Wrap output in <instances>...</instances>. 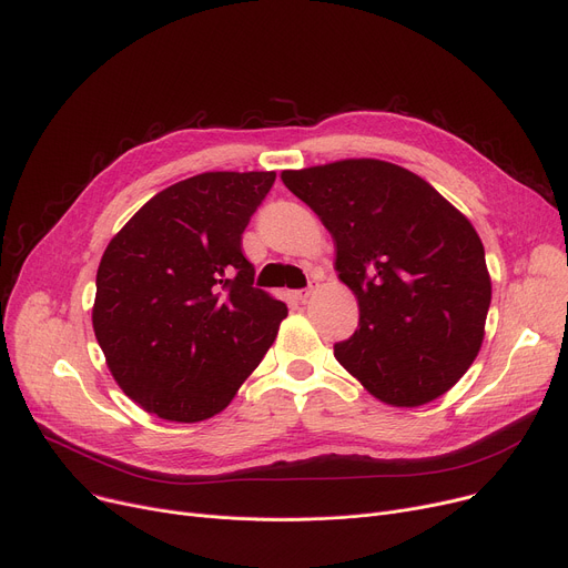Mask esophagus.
<instances>
[{
	"label": "esophagus",
	"mask_w": 568,
	"mask_h": 568,
	"mask_svg": "<svg viewBox=\"0 0 568 568\" xmlns=\"http://www.w3.org/2000/svg\"><path fill=\"white\" fill-rule=\"evenodd\" d=\"M316 286H318V280H316V277H312V280H310V286H307V288H300V291H295V293H293V297L297 300V303H307V297L314 293V288H316Z\"/></svg>",
	"instance_id": "1"
}]
</instances>
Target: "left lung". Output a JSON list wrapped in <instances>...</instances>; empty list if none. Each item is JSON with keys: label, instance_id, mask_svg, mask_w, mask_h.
Listing matches in <instances>:
<instances>
[{"label": "left lung", "instance_id": "8db88e82", "mask_svg": "<svg viewBox=\"0 0 568 568\" xmlns=\"http://www.w3.org/2000/svg\"><path fill=\"white\" fill-rule=\"evenodd\" d=\"M337 245L359 323L335 344L348 374L389 406L433 402L484 339L490 277L475 226L417 174L383 160L282 172Z\"/></svg>", "mask_w": 568, "mask_h": 568}]
</instances>
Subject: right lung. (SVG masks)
I'll use <instances>...</instances> for the list:
<instances>
[{"label":"right lung","mask_w":568,"mask_h":568,"mask_svg":"<svg viewBox=\"0 0 568 568\" xmlns=\"http://www.w3.org/2000/svg\"><path fill=\"white\" fill-rule=\"evenodd\" d=\"M275 172H206L158 192L110 241L93 332L119 387L170 422L229 406L288 310L254 286L243 231Z\"/></svg>","instance_id":"1"}]
</instances>
